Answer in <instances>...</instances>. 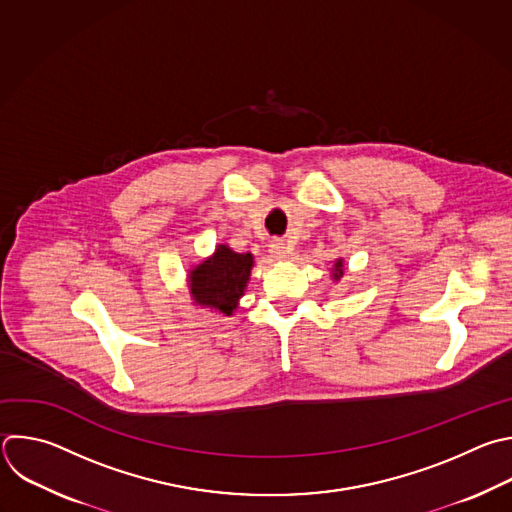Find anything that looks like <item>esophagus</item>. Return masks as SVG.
<instances>
[{
	"label": "esophagus",
	"instance_id": "esophagus-1",
	"mask_svg": "<svg viewBox=\"0 0 512 512\" xmlns=\"http://www.w3.org/2000/svg\"><path fill=\"white\" fill-rule=\"evenodd\" d=\"M271 255L275 259H285L289 255V245L285 241H273L271 243Z\"/></svg>",
	"mask_w": 512,
	"mask_h": 512
}]
</instances>
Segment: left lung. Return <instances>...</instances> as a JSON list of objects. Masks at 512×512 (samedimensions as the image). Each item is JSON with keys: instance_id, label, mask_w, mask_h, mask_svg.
Listing matches in <instances>:
<instances>
[{"instance_id": "obj_1", "label": "left lung", "mask_w": 512, "mask_h": 512, "mask_svg": "<svg viewBox=\"0 0 512 512\" xmlns=\"http://www.w3.org/2000/svg\"><path fill=\"white\" fill-rule=\"evenodd\" d=\"M342 277H344V259H337L333 263V279L339 281Z\"/></svg>"}]
</instances>
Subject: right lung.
<instances>
[{
    "label": "right lung",
    "instance_id": "obj_1",
    "mask_svg": "<svg viewBox=\"0 0 512 512\" xmlns=\"http://www.w3.org/2000/svg\"><path fill=\"white\" fill-rule=\"evenodd\" d=\"M253 267L251 253H235L219 245L211 257L189 271V287L197 305L233 315L245 293Z\"/></svg>",
    "mask_w": 512,
    "mask_h": 512
}]
</instances>
